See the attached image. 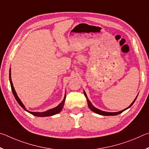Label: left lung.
Masks as SVG:
<instances>
[{
	"instance_id": "1",
	"label": "left lung",
	"mask_w": 149,
	"mask_h": 149,
	"mask_svg": "<svg viewBox=\"0 0 149 149\" xmlns=\"http://www.w3.org/2000/svg\"><path fill=\"white\" fill-rule=\"evenodd\" d=\"M84 94H85V97H86V98H87V103H88V106H89V108H90V109L91 110L93 111V112H95V113H97V114H98L102 115V116H116V115L119 114H120V113L123 112V111L125 110L126 109H127V108H130L131 107H132V106L133 105V103H134V102L135 101L136 99H137V97H136L135 99V100H133V102L132 103V104H130V107H127V108H125V109H124V110H121V111H120V112H104V111H102V110H99V109H97V108H95V107H93V106L92 105L91 103V102L89 101V100L87 99V95H86V93H85L84 92Z\"/></svg>"
}]
</instances>
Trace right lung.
<instances>
[{"instance_id": "1", "label": "right lung", "mask_w": 149, "mask_h": 149, "mask_svg": "<svg viewBox=\"0 0 149 149\" xmlns=\"http://www.w3.org/2000/svg\"><path fill=\"white\" fill-rule=\"evenodd\" d=\"M9 77H10V85H11V88H12V93H13V95L14 96L15 99L17 100V102H18V104L21 106L22 108H23L24 109L27 111V112H29L30 114H31L35 116H40V117H46V116H53L54 114H56L58 113H59L60 111L62 110L63 107H64V102H65V97H64V99L63 100V101L60 103V104L56 107V108H52V109H50L49 110H47L46 112H29V111L27 110L26 107H24V105L23 104V103L21 102V100L17 97V95L16 94V91H15V89L14 88L13 86V84H12V79H11V70H10V72H9Z\"/></svg>"}]
</instances>
